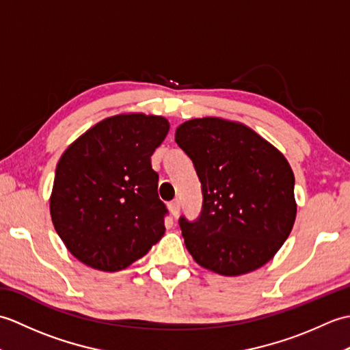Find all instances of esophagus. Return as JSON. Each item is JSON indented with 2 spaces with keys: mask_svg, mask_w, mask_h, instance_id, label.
<instances>
[{
  "mask_svg": "<svg viewBox=\"0 0 350 350\" xmlns=\"http://www.w3.org/2000/svg\"><path fill=\"white\" fill-rule=\"evenodd\" d=\"M168 209H170L171 215H173L174 218H177V215H179V212H180V202H179V200H174V202H171L168 204Z\"/></svg>",
  "mask_w": 350,
  "mask_h": 350,
  "instance_id": "obj_1",
  "label": "esophagus"
}]
</instances>
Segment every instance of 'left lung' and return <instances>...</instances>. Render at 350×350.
<instances>
[{"label": "left lung", "mask_w": 350, "mask_h": 350, "mask_svg": "<svg viewBox=\"0 0 350 350\" xmlns=\"http://www.w3.org/2000/svg\"><path fill=\"white\" fill-rule=\"evenodd\" d=\"M176 143L202 182L198 218L179 219L192 258L227 277L269 262L296 218L295 176L284 154L248 126L218 117L182 123Z\"/></svg>", "instance_id": "1"}]
</instances>
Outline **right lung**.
I'll return each instance as SVG.
<instances>
[{
	"instance_id": "1",
	"label": "right lung",
	"mask_w": 350,
	"mask_h": 350,
	"mask_svg": "<svg viewBox=\"0 0 350 350\" xmlns=\"http://www.w3.org/2000/svg\"><path fill=\"white\" fill-rule=\"evenodd\" d=\"M161 116L118 114L66 148L49 200L52 224L79 262L117 272L146 256L165 233L150 156L167 137Z\"/></svg>"
}]
</instances>
